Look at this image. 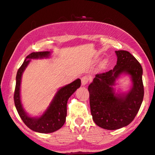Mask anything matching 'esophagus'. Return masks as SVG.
I'll list each match as a JSON object with an SVG mask.
<instances>
[{
    "label": "esophagus",
    "instance_id": "esophagus-1",
    "mask_svg": "<svg viewBox=\"0 0 155 155\" xmlns=\"http://www.w3.org/2000/svg\"><path fill=\"white\" fill-rule=\"evenodd\" d=\"M89 80H90V78L87 75H84L81 78V82L82 86H85L87 84H88Z\"/></svg>",
    "mask_w": 155,
    "mask_h": 155
}]
</instances>
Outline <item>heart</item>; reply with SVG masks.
Listing matches in <instances>:
<instances>
[{
    "mask_svg": "<svg viewBox=\"0 0 155 155\" xmlns=\"http://www.w3.org/2000/svg\"><path fill=\"white\" fill-rule=\"evenodd\" d=\"M102 65H103V66H104V65H105V64H104V63H103V64H102Z\"/></svg>",
    "mask_w": 155,
    "mask_h": 155,
    "instance_id": "1",
    "label": "heart"
}]
</instances>
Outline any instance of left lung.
<instances>
[{
	"label": "left lung",
	"mask_w": 155,
	"mask_h": 155,
	"mask_svg": "<svg viewBox=\"0 0 155 155\" xmlns=\"http://www.w3.org/2000/svg\"><path fill=\"white\" fill-rule=\"evenodd\" d=\"M115 54L117 61L113 70L96 75L88 87L94 122L107 130L129 124L137 115L144 96L140 63L127 51H115ZM122 75L130 76L132 87L127 93H116L113 87Z\"/></svg>",
	"instance_id": "1"
}]
</instances>
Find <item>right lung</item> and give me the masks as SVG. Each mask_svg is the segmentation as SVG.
Returning <instances> with one entry per match:
<instances>
[{"mask_svg": "<svg viewBox=\"0 0 155 155\" xmlns=\"http://www.w3.org/2000/svg\"><path fill=\"white\" fill-rule=\"evenodd\" d=\"M51 56L50 51L33 52L26 57L21 67L17 71L16 86L14 94L15 105L20 117L29 129L33 131L42 134L52 133L63 127L66 122L67 115V102L71 96L81 85L80 79L66 84L58 89L53 99L41 115L31 117L26 113L21 100V82L23 73L31 59H48Z\"/></svg>", "mask_w": 155, "mask_h": 155, "instance_id": "right-lung-1", "label": "right lung"}]
</instances>
